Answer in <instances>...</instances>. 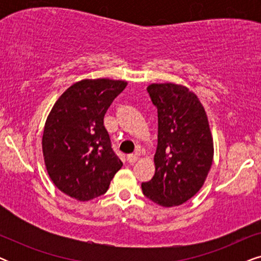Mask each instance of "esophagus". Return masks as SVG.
<instances>
[{
  "label": "esophagus",
  "instance_id": "obj_1",
  "mask_svg": "<svg viewBox=\"0 0 261 261\" xmlns=\"http://www.w3.org/2000/svg\"><path fill=\"white\" fill-rule=\"evenodd\" d=\"M138 160V155L137 154H128L127 155V162L128 163H135Z\"/></svg>",
  "mask_w": 261,
  "mask_h": 261
}]
</instances>
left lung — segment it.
Listing matches in <instances>:
<instances>
[{"instance_id":"8db88e82","label":"left lung","mask_w":261,"mask_h":261,"mask_svg":"<svg viewBox=\"0 0 261 261\" xmlns=\"http://www.w3.org/2000/svg\"><path fill=\"white\" fill-rule=\"evenodd\" d=\"M147 91L158 109V146L154 176L141 184L142 192L159 205H180L197 194L212 167L208 117L197 96L183 85L151 84Z\"/></svg>"}]
</instances>
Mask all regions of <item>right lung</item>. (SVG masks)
<instances>
[{
    "instance_id": "obj_1",
    "label": "right lung",
    "mask_w": 261,
    "mask_h": 261,
    "mask_svg": "<svg viewBox=\"0 0 261 261\" xmlns=\"http://www.w3.org/2000/svg\"><path fill=\"white\" fill-rule=\"evenodd\" d=\"M126 87L127 82L108 78L77 82L60 96L46 120V170L56 187L77 201L106 194L122 167L103 119Z\"/></svg>"
}]
</instances>
